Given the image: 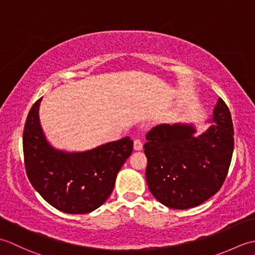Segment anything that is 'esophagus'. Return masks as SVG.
I'll return each instance as SVG.
<instances>
[{
  "mask_svg": "<svg viewBox=\"0 0 255 255\" xmlns=\"http://www.w3.org/2000/svg\"><path fill=\"white\" fill-rule=\"evenodd\" d=\"M133 149L137 150V151L142 149V142H141V140H140V139H134V141H133Z\"/></svg>",
  "mask_w": 255,
  "mask_h": 255,
  "instance_id": "34e87169",
  "label": "esophagus"
}]
</instances>
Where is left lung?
<instances>
[{
  "mask_svg": "<svg viewBox=\"0 0 255 255\" xmlns=\"http://www.w3.org/2000/svg\"><path fill=\"white\" fill-rule=\"evenodd\" d=\"M209 122L214 124L198 136L192 124L158 125L145 136L148 187L166 207H195L223 186L235 140L231 114L221 99Z\"/></svg>",
  "mask_w": 255,
  "mask_h": 255,
  "instance_id": "1",
  "label": "left lung"
}]
</instances>
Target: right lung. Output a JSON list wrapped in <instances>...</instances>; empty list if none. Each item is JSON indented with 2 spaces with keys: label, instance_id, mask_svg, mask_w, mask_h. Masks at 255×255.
Instances as JSON below:
<instances>
[{
  "label": "right lung",
  "instance_id": "right-lung-1",
  "mask_svg": "<svg viewBox=\"0 0 255 255\" xmlns=\"http://www.w3.org/2000/svg\"><path fill=\"white\" fill-rule=\"evenodd\" d=\"M38 100L28 113L23 133L26 173L48 204L67 214H88L110 197L116 176L132 152L125 137L83 152H67L48 142L39 121Z\"/></svg>",
  "mask_w": 255,
  "mask_h": 255
}]
</instances>
